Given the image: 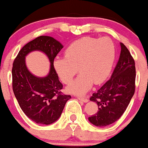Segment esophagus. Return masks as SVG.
Returning <instances> with one entry per match:
<instances>
[{
	"label": "esophagus",
	"instance_id": "34e87169",
	"mask_svg": "<svg viewBox=\"0 0 148 148\" xmlns=\"http://www.w3.org/2000/svg\"><path fill=\"white\" fill-rule=\"evenodd\" d=\"M77 99H79L80 101H81L84 102V103H87L88 101V99H86V98H84V97H81V96H77Z\"/></svg>",
	"mask_w": 148,
	"mask_h": 148
}]
</instances>
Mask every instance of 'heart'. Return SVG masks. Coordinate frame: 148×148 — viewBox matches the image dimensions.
Listing matches in <instances>:
<instances>
[{
  "mask_svg": "<svg viewBox=\"0 0 148 148\" xmlns=\"http://www.w3.org/2000/svg\"><path fill=\"white\" fill-rule=\"evenodd\" d=\"M116 48L109 37L86 36L71 44L65 51V58H57L53 66L58 77L69 84L78 71V77L67 88L75 94H84L93 86L106 80L112 72Z\"/></svg>",
  "mask_w": 148,
  "mask_h": 148,
  "instance_id": "1",
  "label": "heart"
}]
</instances>
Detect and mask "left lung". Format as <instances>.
Listing matches in <instances>:
<instances>
[{"label":"left lung","instance_id":"left-lung-1","mask_svg":"<svg viewBox=\"0 0 148 148\" xmlns=\"http://www.w3.org/2000/svg\"><path fill=\"white\" fill-rule=\"evenodd\" d=\"M121 52L110 79L96 93L90 101L96 102L99 111L88 117L96 127H106L114 123L128 106L135 90V63L130 51L120 43Z\"/></svg>","mask_w":148,"mask_h":148}]
</instances>
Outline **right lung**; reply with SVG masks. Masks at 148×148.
Listing matches in <instances>:
<instances>
[{"label":"right lung","mask_w":148,"mask_h":148,"mask_svg":"<svg viewBox=\"0 0 148 148\" xmlns=\"http://www.w3.org/2000/svg\"><path fill=\"white\" fill-rule=\"evenodd\" d=\"M63 45L52 36H40L26 44L13 64V90L20 107L30 119L40 124H51L62 114L70 95L62 94V84L54 69L53 62ZM34 51L47 55L51 62L48 74L44 77L32 74L25 64V57Z\"/></svg>","instance_id":"right-lung-1"}]
</instances>
